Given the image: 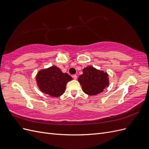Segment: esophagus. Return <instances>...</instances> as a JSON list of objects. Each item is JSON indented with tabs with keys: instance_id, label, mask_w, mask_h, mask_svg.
I'll return each mask as SVG.
<instances>
[{
	"instance_id": "1",
	"label": "esophagus",
	"mask_w": 149,
	"mask_h": 149,
	"mask_svg": "<svg viewBox=\"0 0 149 149\" xmlns=\"http://www.w3.org/2000/svg\"><path fill=\"white\" fill-rule=\"evenodd\" d=\"M73 78L74 79H77V76H76V74H74V75L73 76Z\"/></svg>"
}]
</instances>
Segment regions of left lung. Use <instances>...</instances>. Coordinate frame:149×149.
I'll return each mask as SVG.
<instances>
[{
    "label": "left lung",
    "mask_w": 149,
    "mask_h": 149,
    "mask_svg": "<svg viewBox=\"0 0 149 149\" xmlns=\"http://www.w3.org/2000/svg\"><path fill=\"white\" fill-rule=\"evenodd\" d=\"M83 73L78 80L82 86L83 92L88 95L95 96L102 93L109 84V76L104 71L89 66L84 68Z\"/></svg>",
    "instance_id": "obj_1"
}]
</instances>
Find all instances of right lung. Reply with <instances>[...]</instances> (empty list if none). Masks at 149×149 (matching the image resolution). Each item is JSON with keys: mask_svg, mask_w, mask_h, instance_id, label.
<instances>
[{"mask_svg": "<svg viewBox=\"0 0 149 149\" xmlns=\"http://www.w3.org/2000/svg\"><path fill=\"white\" fill-rule=\"evenodd\" d=\"M73 79L56 66L40 70L36 75L38 87L42 92L52 97H59L65 93L68 82Z\"/></svg>", "mask_w": 149, "mask_h": 149, "instance_id": "obj_1", "label": "right lung"}]
</instances>
